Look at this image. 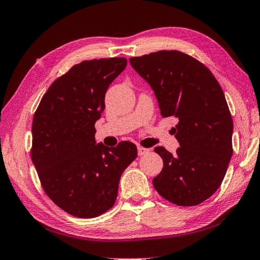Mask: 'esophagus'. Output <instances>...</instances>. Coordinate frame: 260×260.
<instances>
[{
    "label": "esophagus",
    "mask_w": 260,
    "mask_h": 260,
    "mask_svg": "<svg viewBox=\"0 0 260 260\" xmlns=\"http://www.w3.org/2000/svg\"><path fill=\"white\" fill-rule=\"evenodd\" d=\"M149 153V149L148 148H145V147L143 146H138V155L141 156V155H146Z\"/></svg>",
    "instance_id": "1"
}]
</instances>
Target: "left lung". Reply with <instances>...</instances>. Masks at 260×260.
Returning a JSON list of instances; mask_svg holds the SVG:
<instances>
[{"mask_svg":"<svg viewBox=\"0 0 260 260\" xmlns=\"http://www.w3.org/2000/svg\"><path fill=\"white\" fill-rule=\"evenodd\" d=\"M129 61L153 88L161 116L179 120L176 154L154 149L164 163L153 179L156 191L178 206L202 204L221 185L233 154V121L221 86L206 66L180 51Z\"/></svg>","mask_w":260,"mask_h":260,"instance_id":"obj_1","label":"left lung"}]
</instances>
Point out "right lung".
I'll list each match as a JSON object with an SVG mask.
<instances>
[{"instance_id": "1", "label": "right lung", "mask_w": 260, "mask_h": 260, "mask_svg": "<svg viewBox=\"0 0 260 260\" xmlns=\"http://www.w3.org/2000/svg\"><path fill=\"white\" fill-rule=\"evenodd\" d=\"M125 67V57L75 64L53 81L34 114L30 155L42 187L76 217H97L113 207L121 175L138 154L130 141L111 148L95 141L107 88Z\"/></svg>"}]
</instances>
